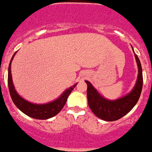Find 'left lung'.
<instances>
[{
	"instance_id": "obj_1",
	"label": "left lung",
	"mask_w": 152,
	"mask_h": 152,
	"mask_svg": "<svg viewBox=\"0 0 152 152\" xmlns=\"http://www.w3.org/2000/svg\"><path fill=\"white\" fill-rule=\"evenodd\" d=\"M134 50V49H133ZM138 67V76L136 84L131 92L116 100H108L102 97L91 83L86 80L87 84V100L89 107L96 116L104 121H115L126 115L137 103L143 87V75L141 64L135 54Z\"/></svg>"
}]
</instances>
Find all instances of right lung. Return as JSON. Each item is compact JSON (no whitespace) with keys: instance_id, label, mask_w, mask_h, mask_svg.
<instances>
[{"instance_id":"right-lung-1","label":"right lung","mask_w":152,"mask_h":152,"mask_svg":"<svg viewBox=\"0 0 152 152\" xmlns=\"http://www.w3.org/2000/svg\"><path fill=\"white\" fill-rule=\"evenodd\" d=\"M15 54L16 52L13 55L12 59H11V61H10L8 75V83L10 95H11V97H12L14 104L24 114H26L29 117H32L33 119H48L56 115L62 109V108L66 103L68 97L69 96V94H71L74 87L77 85V83L74 84L73 86H72L69 88H68L66 91H64L63 94L58 99L55 100V101H53L51 102H49V103H47V104H38L27 102L21 96L18 95V94L16 92L15 89L13 82H12L11 64H12V61Z\"/></svg>"}]
</instances>
